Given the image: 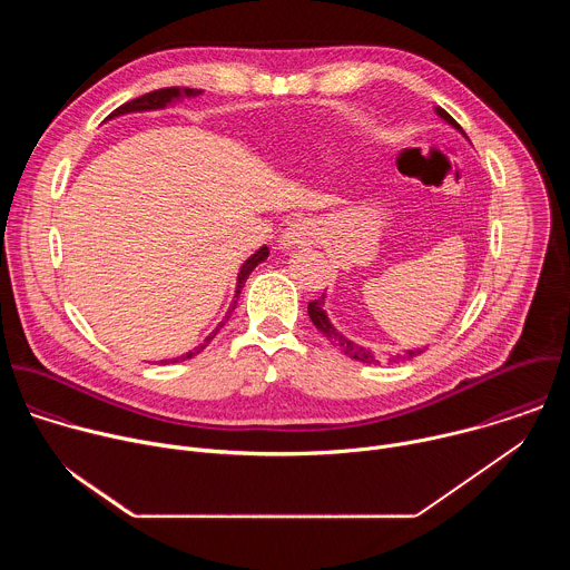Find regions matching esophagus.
Wrapping results in <instances>:
<instances>
[{"instance_id": "1", "label": "esophagus", "mask_w": 570, "mask_h": 570, "mask_svg": "<svg viewBox=\"0 0 570 570\" xmlns=\"http://www.w3.org/2000/svg\"><path fill=\"white\" fill-rule=\"evenodd\" d=\"M317 234H320V227L315 220L299 218L286 227L282 240L288 248H306V246H313V243L317 240Z\"/></svg>"}]
</instances>
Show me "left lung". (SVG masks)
Segmentation results:
<instances>
[{
    "mask_svg": "<svg viewBox=\"0 0 570 570\" xmlns=\"http://www.w3.org/2000/svg\"><path fill=\"white\" fill-rule=\"evenodd\" d=\"M438 115L446 121V124H451L453 128H458L460 132H464L462 128H460V124L446 112V110H442V108H438ZM324 297H320V299H313V302H308V317H311V322L315 324V330L317 332H322L324 334V338H327L334 347H338L345 356H350V358H354V361H361V363H379V356L372 352V350H367V347H361V345H356V343H352L350 338H345L334 324L330 322V317H327V313H324V308H322V302ZM424 350H411V352H405L403 356L399 354L396 358H392V361H403V358H413V356H417V354H422Z\"/></svg>",
    "mask_w": 570,
    "mask_h": 570,
    "instance_id": "obj_1",
    "label": "left lung"
}]
</instances>
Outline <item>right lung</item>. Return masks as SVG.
I'll use <instances>...</instances> for the list:
<instances>
[{
  "instance_id": "1",
  "label": "right lung",
  "mask_w": 570,
  "mask_h": 570,
  "mask_svg": "<svg viewBox=\"0 0 570 570\" xmlns=\"http://www.w3.org/2000/svg\"><path fill=\"white\" fill-rule=\"evenodd\" d=\"M203 90H196V88H161V90H153V92H148V95H141V97H137V99H132V101H128V104H124V106H119L115 112H110V117H119V115H126V112H137V110H157V108H165V106H169L171 101H176V99H180V97H196V95H200ZM108 117V119H110ZM268 257V248L264 246L262 250H257L246 264L240 266V273H238V279H236V295H234V302L229 304V311H227V315L223 317V322L218 324V327L205 338V343H200L198 347H194L191 352H187V354H183V356H178V358H171V361H159V363H180V361H187V358H194V356H198L214 338H216V334L220 332V327L223 324L229 320V315H232V311L236 308V299H238V295H240V288H243V284H246V279H248V275L264 262Z\"/></svg>"
}]
</instances>
